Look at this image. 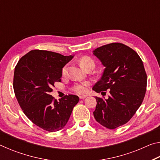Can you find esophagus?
<instances>
[{
	"label": "esophagus",
	"mask_w": 160,
	"mask_h": 160,
	"mask_svg": "<svg viewBox=\"0 0 160 160\" xmlns=\"http://www.w3.org/2000/svg\"><path fill=\"white\" fill-rule=\"evenodd\" d=\"M86 97H87V96H85V95H83V96H80V99H85V98H86Z\"/></svg>",
	"instance_id": "1"
}]
</instances>
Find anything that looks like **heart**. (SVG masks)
<instances>
[{
    "label": "heart",
    "mask_w": 160,
    "mask_h": 160,
    "mask_svg": "<svg viewBox=\"0 0 160 160\" xmlns=\"http://www.w3.org/2000/svg\"><path fill=\"white\" fill-rule=\"evenodd\" d=\"M80 64L81 67H82L83 69H85L87 66H90L91 64L94 65V63L91 58L88 57V56H84V57L80 58ZM66 71H67V66H65L63 68V69H62V74L63 75H66ZM88 86H89V83L87 82H84L82 83H78L76 85H75V86L73 87V90L75 92L79 94H84L87 92V91H88Z\"/></svg>",
    "instance_id": "obj_1"
}]
</instances>
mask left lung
Here are the masks:
<instances>
[{
  "instance_id": "8db88e82",
  "label": "left lung",
  "mask_w": 160,
  "mask_h": 160,
  "mask_svg": "<svg viewBox=\"0 0 160 160\" xmlns=\"http://www.w3.org/2000/svg\"><path fill=\"white\" fill-rule=\"evenodd\" d=\"M93 54L105 67L92 90L99 93L109 90L107 99L96 97L94 118L102 126L115 129L126 123L144 99L147 75L140 56L131 48L112 43L94 49Z\"/></svg>"
}]
</instances>
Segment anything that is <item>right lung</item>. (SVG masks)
<instances>
[{
  "mask_svg": "<svg viewBox=\"0 0 160 160\" xmlns=\"http://www.w3.org/2000/svg\"><path fill=\"white\" fill-rule=\"evenodd\" d=\"M74 56L43 50L30 51L15 66L13 88L23 112L35 125L49 132L63 129L79 102L74 94L57 101L50 92L61 82L62 69Z\"/></svg>",
  "mask_w": 160,
  "mask_h": 160,
  "instance_id": "obj_1",
  "label": "right lung"
}]
</instances>
